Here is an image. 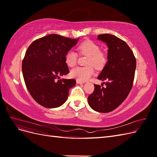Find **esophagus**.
<instances>
[{
  "mask_svg": "<svg viewBox=\"0 0 157 157\" xmlns=\"http://www.w3.org/2000/svg\"><path fill=\"white\" fill-rule=\"evenodd\" d=\"M76 82H77V84H82V83H84L83 82H82V81H80V80H76Z\"/></svg>",
  "mask_w": 157,
  "mask_h": 157,
  "instance_id": "1",
  "label": "esophagus"
}]
</instances>
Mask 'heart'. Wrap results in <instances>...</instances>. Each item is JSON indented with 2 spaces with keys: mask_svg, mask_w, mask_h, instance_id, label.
I'll return each mask as SVG.
<instances>
[{
  "mask_svg": "<svg viewBox=\"0 0 157 157\" xmlns=\"http://www.w3.org/2000/svg\"><path fill=\"white\" fill-rule=\"evenodd\" d=\"M80 53L89 56L87 61L86 67H77L71 71V77L80 81H86L95 73V70L92 65L97 69L103 67L107 63V57L105 53L101 52L100 46L92 40H86L78 47ZM77 54L74 50L67 51L65 56V63L69 67H74L77 63Z\"/></svg>",
  "mask_w": 157,
  "mask_h": 157,
  "instance_id": "obj_1",
  "label": "heart"
}]
</instances>
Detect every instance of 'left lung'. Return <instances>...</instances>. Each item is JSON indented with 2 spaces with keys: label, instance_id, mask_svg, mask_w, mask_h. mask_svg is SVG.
Wrapping results in <instances>:
<instances>
[{
  "label": "left lung",
  "instance_id": "left-lung-1",
  "mask_svg": "<svg viewBox=\"0 0 157 157\" xmlns=\"http://www.w3.org/2000/svg\"><path fill=\"white\" fill-rule=\"evenodd\" d=\"M98 40L108 47L107 61L98 78L106 85L95 84L94 92L88 96V104L94 111L109 113L125 100L132 89L136 68L134 54L126 42L115 35L102 34Z\"/></svg>",
  "mask_w": 157,
  "mask_h": 157
}]
</instances>
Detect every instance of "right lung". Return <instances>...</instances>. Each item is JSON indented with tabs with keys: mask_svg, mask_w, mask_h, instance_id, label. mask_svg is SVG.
<instances>
[{
	"mask_svg": "<svg viewBox=\"0 0 157 157\" xmlns=\"http://www.w3.org/2000/svg\"><path fill=\"white\" fill-rule=\"evenodd\" d=\"M78 39L52 34L33 42L27 48L22 62L23 78L31 96L40 105L56 108L67 101L76 81L59 78L69 73L65 56Z\"/></svg>",
	"mask_w": 157,
	"mask_h": 157,
	"instance_id": "1",
	"label": "right lung"
}]
</instances>
